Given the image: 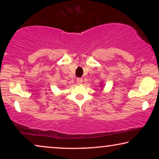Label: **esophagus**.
<instances>
[{
  "label": "esophagus",
  "instance_id": "obj_1",
  "mask_svg": "<svg viewBox=\"0 0 159 159\" xmlns=\"http://www.w3.org/2000/svg\"><path fill=\"white\" fill-rule=\"evenodd\" d=\"M82 81H83V80H82V78H77V84H81L82 83Z\"/></svg>",
  "mask_w": 159,
  "mask_h": 159
}]
</instances>
